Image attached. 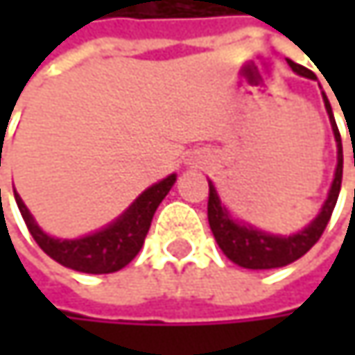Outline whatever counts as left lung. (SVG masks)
<instances>
[{
	"label": "left lung",
	"instance_id": "obj_1",
	"mask_svg": "<svg viewBox=\"0 0 355 355\" xmlns=\"http://www.w3.org/2000/svg\"><path fill=\"white\" fill-rule=\"evenodd\" d=\"M288 65L304 78H315L311 69L288 61ZM322 101L324 108L333 127V135L337 141V168H335V177L331 182V189L327 193V199L317 214V218L304 226L302 230H298L296 234L290 236H282V234H269L265 230H259L254 226H250L247 222H239L230 216V211L226 209V205L222 203L214 182L209 180V199H207V220H209V228L214 232V239L218 243V247L222 248V252L236 265L245 267V269H275V267H286L290 263H294L296 259H300L302 254H306L311 248L315 247V243L320 239V234L324 232L329 218L333 214V207L337 203L339 191H341V175H343V148H341V135L333 116V110L329 105L327 94L322 92Z\"/></svg>",
	"mask_w": 355,
	"mask_h": 355
}]
</instances>
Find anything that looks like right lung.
<instances>
[{
    "label": "right lung",
    "mask_w": 355,
    "mask_h": 355,
    "mask_svg": "<svg viewBox=\"0 0 355 355\" xmlns=\"http://www.w3.org/2000/svg\"><path fill=\"white\" fill-rule=\"evenodd\" d=\"M175 180H177V175H168L160 182L148 187L114 222L82 239L49 236L36 224L33 214L28 211V207L24 205L22 197L16 191H14V197L36 245L51 259H55L63 267H69L82 273H114L123 269L125 265H129L139 252V248L144 247L152 218L158 205L162 203V199L173 189Z\"/></svg>",
    "instance_id": "1"
}]
</instances>
